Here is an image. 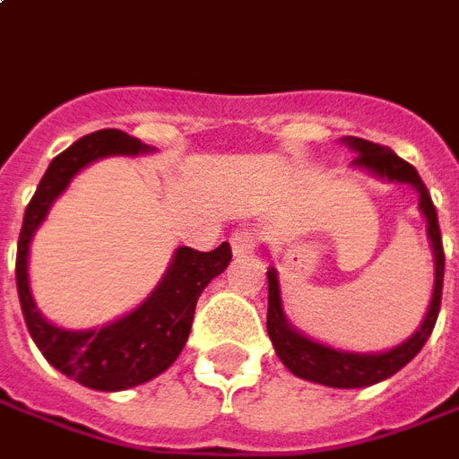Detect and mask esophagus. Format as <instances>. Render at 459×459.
<instances>
[{
    "label": "esophagus",
    "instance_id": "34e87169",
    "mask_svg": "<svg viewBox=\"0 0 459 459\" xmlns=\"http://www.w3.org/2000/svg\"><path fill=\"white\" fill-rule=\"evenodd\" d=\"M255 246H258V236H255L254 230L243 229V230H236V233L230 236V248H233V254L236 255L254 254Z\"/></svg>",
    "mask_w": 459,
    "mask_h": 459
}]
</instances>
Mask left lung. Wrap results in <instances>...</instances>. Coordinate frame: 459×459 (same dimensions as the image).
<instances>
[{
	"label": "left lung",
	"instance_id": "obj_1",
	"mask_svg": "<svg viewBox=\"0 0 459 459\" xmlns=\"http://www.w3.org/2000/svg\"><path fill=\"white\" fill-rule=\"evenodd\" d=\"M349 151L357 152L354 163L361 170H369L372 176L394 180V183H407L420 193V211L427 218V236L432 243L435 254V291L432 301L427 308V316L422 326L414 332L400 347L382 351V354H359V351H342L326 344H319L308 336L299 334L294 326L286 321L281 304V289H279V276L276 269H269V316H266V329H269L273 349L279 359L291 369L296 377L316 382V385L336 386V389H357V386H369L382 382L386 377L397 374L410 361L420 354L425 342L435 329V321L439 314V301H442V276H445V251H442V236H439L437 211L429 198V190L422 183L420 173L414 170L407 160H402L397 152H392L385 145H377L361 138H342Z\"/></svg>",
	"mask_w": 459,
	"mask_h": 459
}]
</instances>
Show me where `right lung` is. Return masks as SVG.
<instances>
[{
  "label": "right lung",
  "instance_id": "1",
  "mask_svg": "<svg viewBox=\"0 0 459 459\" xmlns=\"http://www.w3.org/2000/svg\"><path fill=\"white\" fill-rule=\"evenodd\" d=\"M148 151V145L130 138L123 130H98L80 138L49 163L22 221L17 243V291L27 329L55 369L100 392L130 389L163 374L188 342L198 296L218 273L226 271L230 261V246L226 241L208 254L188 246L178 248L158 289L127 316L100 329L67 332L49 324L37 311L27 264L34 230L47 218L49 205L85 165L95 163L98 158L138 155Z\"/></svg>",
  "mask_w": 459,
  "mask_h": 459
}]
</instances>
